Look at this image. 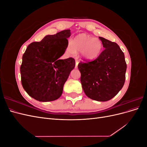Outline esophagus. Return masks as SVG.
<instances>
[{
	"label": "esophagus",
	"instance_id": "obj_1",
	"mask_svg": "<svg viewBox=\"0 0 147 147\" xmlns=\"http://www.w3.org/2000/svg\"><path fill=\"white\" fill-rule=\"evenodd\" d=\"M78 63H79V62H78V60H76V61H75V68H77L78 67Z\"/></svg>",
	"mask_w": 147,
	"mask_h": 147
}]
</instances>
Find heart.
Returning a JSON list of instances; mask_svg holds the SVG:
<instances>
[{
	"label": "heart",
	"instance_id": "obj_1",
	"mask_svg": "<svg viewBox=\"0 0 147 147\" xmlns=\"http://www.w3.org/2000/svg\"><path fill=\"white\" fill-rule=\"evenodd\" d=\"M69 53L81 51V55L84 59L91 61L99 56L102 50L100 40L86 34H80L75 36L70 45L67 47Z\"/></svg>",
	"mask_w": 147,
	"mask_h": 147
}]
</instances>
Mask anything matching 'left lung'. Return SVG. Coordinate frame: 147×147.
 Listing matches in <instances>:
<instances>
[{
  "instance_id": "obj_1",
  "label": "left lung",
  "mask_w": 147,
  "mask_h": 147,
  "mask_svg": "<svg viewBox=\"0 0 147 147\" xmlns=\"http://www.w3.org/2000/svg\"><path fill=\"white\" fill-rule=\"evenodd\" d=\"M99 38L104 51L94 60L80 61L78 68L85 94L92 100L104 102L112 99L121 90L127 65L124 53L117 43Z\"/></svg>"
}]
</instances>
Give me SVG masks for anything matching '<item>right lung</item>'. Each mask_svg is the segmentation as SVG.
Listing matches in <instances>:
<instances>
[{"label":"right lung","instance_id":"1","mask_svg":"<svg viewBox=\"0 0 147 147\" xmlns=\"http://www.w3.org/2000/svg\"><path fill=\"white\" fill-rule=\"evenodd\" d=\"M70 36V29L62 30L31 43L26 48L20 67L21 84L35 100L53 101L63 93L64 84L75 65L72 57L59 59L68 46Z\"/></svg>","mask_w":147,"mask_h":147}]
</instances>
